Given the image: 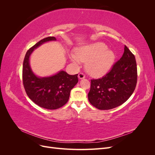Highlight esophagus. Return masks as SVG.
<instances>
[{
	"label": "esophagus",
	"mask_w": 155,
	"mask_h": 155,
	"mask_svg": "<svg viewBox=\"0 0 155 155\" xmlns=\"http://www.w3.org/2000/svg\"><path fill=\"white\" fill-rule=\"evenodd\" d=\"M78 78L79 79H83L84 78H85V76L83 73H79L78 74Z\"/></svg>",
	"instance_id": "obj_1"
}]
</instances>
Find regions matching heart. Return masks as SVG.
<instances>
[{
	"label": "heart",
	"instance_id": "1",
	"mask_svg": "<svg viewBox=\"0 0 155 155\" xmlns=\"http://www.w3.org/2000/svg\"><path fill=\"white\" fill-rule=\"evenodd\" d=\"M71 61L79 64L81 62H87L86 68L88 72L94 76H104L113 67L116 56L111 50H108L107 46L104 43L81 46L76 50V55L70 54Z\"/></svg>",
	"mask_w": 155,
	"mask_h": 155
}]
</instances>
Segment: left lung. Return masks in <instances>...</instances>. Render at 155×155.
I'll use <instances>...</instances> for the list:
<instances>
[{
	"mask_svg": "<svg viewBox=\"0 0 155 155\" xmlns=\"http://www.w3.org/2000/svg\"><path fill=\"white\" fill-rule=\"evenodd\" d=\"M137 82L134 55L125 45L124 53L110 71L100 79H92L88 98L100 110H109L123 104L133 93Z\"/></svg>",
	"mask_w": 155,
	"mask_h": 155,
	"instance_id": "8db88e82",
	"label": "left lung"
}]
</instances>
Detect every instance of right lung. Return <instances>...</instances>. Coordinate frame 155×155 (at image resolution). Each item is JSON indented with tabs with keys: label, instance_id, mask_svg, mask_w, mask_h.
Returning <instances> with one entry per match:
<instances>
[{
	"label": "right lung",
	"instance_id": "obj_1",
	"mask_svg": "<svg viewBox=\"0 0 155 155\" xmlns=\"http://www.w3.org/2000/svg\"><path fill=\"white\" fill-rule=\"evenodd\" d=\"M55 41L54 37H48L32 46L27 51L22 67L23 85L28 96L37 105L50 110L66 104L70 91L78 82V74L69 75L64 70L50 76L39 77L31 70L30 58L33 51L45 43Z\"/></svg>",
	"mask_w": 155,
	"mask_h": 155
}]
</instances>
